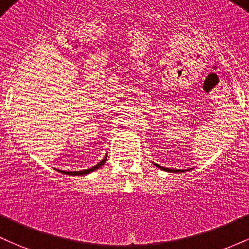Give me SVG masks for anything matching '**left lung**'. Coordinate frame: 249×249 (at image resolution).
<instances>
[{"mask_svg": "<svg viewBox=\"0 0 249 249\" xmlns=\"http://www.w3.org/2000/svg\"><path fill=\"white\" fill-rule=\"evenodd\" d=\"M154 163V162H153ZM156 167L160 169H163V171L166 172H169V173H181V172H186V169H171V168H166V167H162V166H159L158 163H154ZM187 171H190V169H187Z\"/></svg>", "mask_w": 249, "mask_h": 249, "instance_id": "8db88e82", "label": "left lung"}]
</instances>
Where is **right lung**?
Instances as JSON below:
<instances>
[{
  "label": "right lung",
  "instance_id": "1",
  "mask_svg": "<svg viewBox=\"0 0 249 249\" xmlns=\"http://www.w3.org/2000/svg\"><path fill=\"white\" fill-rule=\"evenodd\" d=\"M106 159H107V155H105V158L101 160L100 162H99L96 166L91 167V168H88V169H85V171H75V172H65V171H59L61 173H63V174H67V175H83V174H89V173L96 171L98 168H100L101 166H104L105 162H106Z\"/></svg>",
  "mask_w": 249,
  "mask_h": 249
}]
</instances>
